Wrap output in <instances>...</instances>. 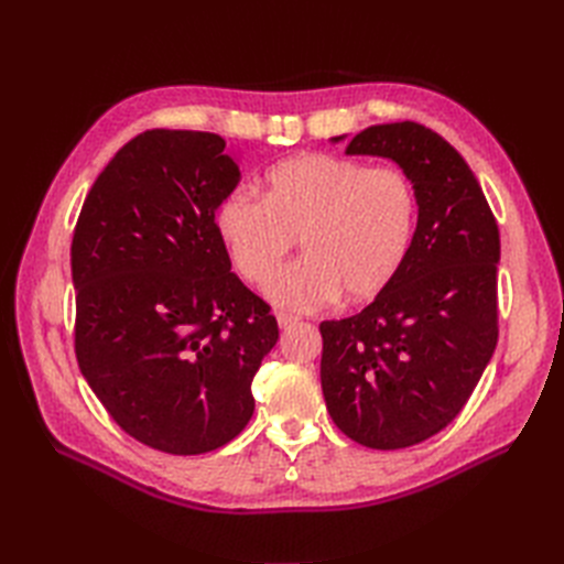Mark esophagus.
I'll list each match as a JSON object with an SVG mask.
<instances>
[{"instance_id": "1", "label": "esophagus", "mask_w": 564, "mask_h": 564, "mask_svg": "<svg viewBox=\"0 0 564 564\" xmlns=\"http://www.w3.org/2000/svg\"><path fill=\"white\" fill-rule=\"evenodd\" d=\"M299 315H292V313H278V323H280V327L282 329H289V327H294L296 323H299Z\"/></svg>"}]
</instances>
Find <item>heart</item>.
<instances>
[{
    "label": "heart",
    "instance_id": "1",
    "mask_svg": "<svg viewBox=\"0 0 564 564\" xmlns=\"http://www.w3.org/2000/svg\"><path fill=\"white\" fill-rule=\"evenodd\" d=\"M415 189L393 165L299 154L265 177V196L239 187L216 213V230L241 278L261 284L302 237L307 256L268 282L272 303L315 311L368 301L401 270L415 230Z\"/></svg>",
    "mask_w": 564,
    "mask_h": 564
}]
</instances>
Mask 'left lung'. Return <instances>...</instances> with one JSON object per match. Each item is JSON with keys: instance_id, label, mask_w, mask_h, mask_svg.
Returning a JSON list of instances; mask_svg holds the SVG:
<instances>
[{"instance_id": "left-lung-1", "label": "left lung", "mask_w": 564, "mask_h": 564, "mask_svg": "<svg viewBox=\"0 0 564 564\" xmlns=\"http://www.w3.org/2000/svg\"><path fill=\"white\" fill-rule=\"evenodd\" d=\"M346 154L401 165L417 227L384 292L358 315L319 325V382L348 438L408 448L458 417L496 351L500 235L475 173L434 130L413 120L372 126Z\"/></svg>"}]
</instances>
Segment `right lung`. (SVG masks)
Returning a JSON list of instances; mask_svg holds the SVG:
<instances>
[{
    "mask_svg": "<svg viewBox=\"0 0 564 564\" xmlns=\"http://www.w3.org/2000/svg\"><path fill=\"white\" fill-rule=\"evenodd\" d=\"M237 182L220 134L147 130L101 171L73 232L80 372L120 430L171 455L247 427L253 375L280 337L216 230Z\"/></svg>",
    "mask_w": 564,
    "mask_h": 564,
    "instance_id": "1",
    "label": "right lung"
}]
</instances>
